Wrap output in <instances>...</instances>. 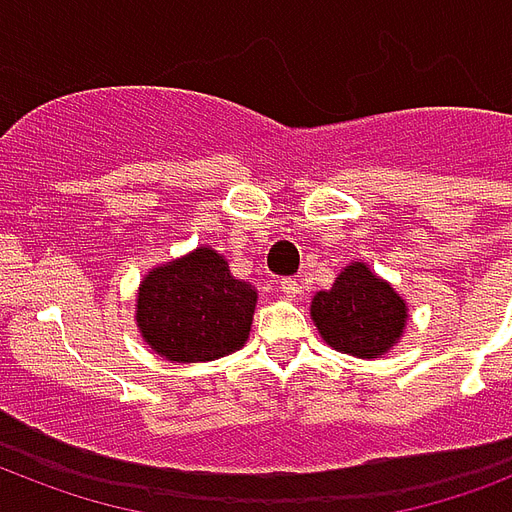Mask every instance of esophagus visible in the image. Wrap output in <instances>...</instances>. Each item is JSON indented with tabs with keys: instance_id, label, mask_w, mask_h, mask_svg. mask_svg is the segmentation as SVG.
<instances>
[{
	"instance_id": "obj_1",
	"label": "esophagus",
	"mask_w": 512,
	"mask_h": 512,
	"mask_svg": "<svg viewBox=\"0 0 512 512\" xmlns=\"http://www.w3.org/2000/svg\"><path fill=\"white\" fill-rule=\"evenodd\" d=\"M279 292L284 297H297L300 292H303V287H300V281H297V279H281L279 281Z\"/></svg>"
}]
</instances>
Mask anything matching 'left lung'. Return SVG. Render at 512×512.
Here are the masks:
<instances>
[{
	"instance_id": "left-lung-1",
	"label": "left lung",
	"mask_w": 512,
	"mask_h": 512,
	"mask_svg": "<svg viewBox=\"0 0 512 512\" xmlns=\"http://www.w3.org/2000/svg\"><path fill=\"white\" fill-rule=\"evenodd\" d=\"M406 300L364 263L342 268L332 289L311 303L319 335L340 353L358 358L385 356L406 327Z\"/></svg>"
}]
</instances>
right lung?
<instances>
[{"label": "right lung", "mask_w": 512, "mask_h": 512, "mask_svg": "<svg viewBox=\"0 0 512 512\" xmlns=\"http://www.w3.org/2000/svg\"><path fill=\"white\" fill-rule=\"evenodd\" d=\"M257 292L236 279L215 249L159 265L140 281V335L172 364L215 361L239 350L249 337Z\"/></svg>", "instance_id": "1"}]
</instances>
